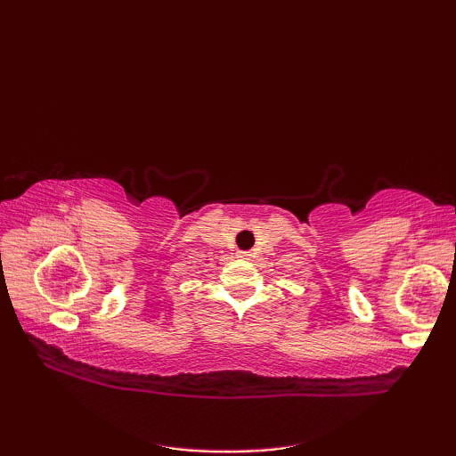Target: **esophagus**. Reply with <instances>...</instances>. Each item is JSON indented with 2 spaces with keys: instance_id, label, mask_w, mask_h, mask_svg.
Returning a JSON list of instances; mask_svg holds the SVG:
<instances>
[{
  "instance_id": "34e87169",
  "label": "esophagus",
  "mask_w": 456,
  "mask_h": 456,
  "mask_svg": "<svg viewBox=\"0 0 456 456\" xmlns=\"http://www.w3.org/2000/svg\"><path fill=\"white\" fill-rule=\"evenodd\" d=\"M239 256H248V253H239Z\"/></svg>"
}]
</instances>
